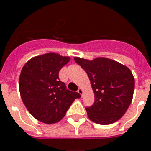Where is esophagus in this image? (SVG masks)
Returning a JSON list of instances; mask_svg holds the SVG:
<instances>
[{"mask_svg":"<svg viewBox=\"0 0 151 151\" xmlns=\"http://www.w3.org/2000/svg\"><path fill=\"white\" fill-rule=\"evenodd\" d=\"M78 93H79L81 94V96L83 95V89H82V88H78Z\"/></svg>","mask_w":151,"mask_h":151,"instance_id":"34e87169","label":"esophagus"}]
</instances>
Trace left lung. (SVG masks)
<instances>
[{"label":"left lung","instance_id":"1","mask_svg":"<svg viewBox=\"0 0 151 151\" xmlns=\"http://www.w3.org/2000/svg\"><path fill=\"white\" fill-rule=\"evenodd\" d=\"M74 61L87 73L95 95L93 104L86 108L88 118L102 125L120 119L133 97L134 79L131 70L106 58L93 61L74 58Z\"/></svg>","mask_w":151,"mask_h":151}]
</instances>
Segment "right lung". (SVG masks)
Returning a JSON list of instances; mask_svg holds the SVG:
<instances>
[{
    "instance_id": "obj_1",
    "label": "right lung",
    "mask_w": 151,
    "mask_h": 151,
    "mask_svg": "<svg viewBox=\"0 0 151 151\" xmlns=\"http://www.w3.org/2000/svg\"><path fill=\"white\" fill-rule=\"evenodd\" d=\"M70 58L49 53L32 58L23 67L19 87L22 101L39 121L57 123L65 116L71 104L81 95L69 90L58 72Z\"/></svg>"
}]
</instances>
